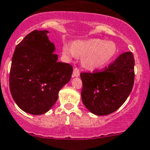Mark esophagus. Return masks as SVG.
<instances>
[{
	"label": "esophagus",
	"instance_id": "obj_1",
	"mask_svg": "<svg viewBox=\"0 0 150 150\" xmlns=\"http://www.w3.org/2000/svg\"><path fill=\"white\" fill-rule=\"evenodd\" d=\"M79 75H80L79 69L77 68H74V70H73V74H72L73 77H79Z\"/></svg>",
	"mask_w": 150,
	"mask_h": 150
}]
</instances>
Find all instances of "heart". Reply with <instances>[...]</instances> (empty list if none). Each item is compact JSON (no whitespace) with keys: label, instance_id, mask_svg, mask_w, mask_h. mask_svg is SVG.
I'll return each instance as SVG.
<instances>
[{"label":"heart","instance_id":"heart-1","mask_svg":"<svg viewBox=\"0 0 150 150\" xmlns=\"http://www.w3.org/2000/svg\"><path fill=\"white\" fill-rule=\"evenodd\" d=\"M62 52L68 58L82 57V66L90 71H96L105 68L113 61L117 54V47L113 41L90 39L75 41L72 45L65 43Z\"/></svg>","mask_w":150,"mask_h":150}]
</instances>
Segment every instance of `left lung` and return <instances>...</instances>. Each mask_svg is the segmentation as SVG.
<instances>
[{"label":"left lung","mask_w":150,"mask_h":150,"mask_svg":"<svg viewBox=\"0 0 150 150\" xmlns=\"http://www.w3.org/2000/svg\"><path fill=\"white\" fill-rule=\"evenodd\" d=\"M135 60L132 52L121 54L103 71L81 73L82 100L96 115L116 111L132 92L134 85Z\"/></svg>","instance_id":"left-lung-1"}]
</instances>
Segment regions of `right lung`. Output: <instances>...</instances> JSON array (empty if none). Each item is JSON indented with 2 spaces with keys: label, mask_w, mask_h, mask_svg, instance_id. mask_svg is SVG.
Returning <instances> with one entry per match:
<instances>
[{
  "label": "right lung",
  "mask_w": 150,
  "mask_h": 150,
  "mask_svg": "<svg viewBox=\"0 0 150 150\" xmlns=\"http://www.w3.org/2000/svg\"><path fill=\"white\" fill-rule=\"evenodd\" d=\"M49 32L34 30L15 48L9 78L11 94L20 109L40 115L56 103L61 89L70 81L73 68L57 62Z\"/></svg>",
  "instance_id": "obj_1"
}]
</instances>
